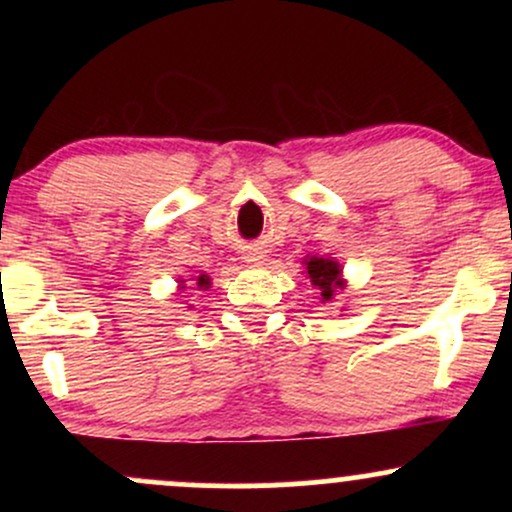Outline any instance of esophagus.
I'll return each mask as SVG.
<instances>
[{
  "label": "esophagus",
  "mask_w": 512,
  "mask_h": 512,
  "mask_svg": "<svg viewBox=\"0 0 512 512\" xmlns=\"http://www.w3.org/2000/svg\"><path fill=\"white\" fill-rule=\"evenodd\" d=\"M245 260H248V262H257V260H260V255H248V257H245Z\"/></svg>",
  "instance_id": "1"
}]
</instances>
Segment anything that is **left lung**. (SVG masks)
Returning a JSON list of instances; mask_svg holds the SVG:
<instances>
[{"label": "left lung", "mask_w": 512, "mask_h": 512, "mask_svg": "<svg viewBox=\"0 0 512 512\" xmlns=\"http://www.w3.org/2000/svg\"><path fill=\"white\" fill-rule=\"evenodd\" d=\"M303 267L305 279H310V284L320 291V303H332L334 296L346 289L344 267L334 257L308 255L303 260Z\"/></svg>", "instance_id": "obj_1"}]
</instances>
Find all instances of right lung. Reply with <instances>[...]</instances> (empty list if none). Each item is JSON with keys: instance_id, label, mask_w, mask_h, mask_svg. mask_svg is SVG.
<instances>
[{"instance_id": "right-lung-1", "label": "right lung", "mask_w": 512, "mask_h": 512, "mask_svg": "<svg viewBox=\"0 0 512 512\" xmlns=\"http://www.w3.org/2000/svg\"><path fill=\"white\" fill-rule=\"evenodd\" d=\"M187 279H178V291H182V289H187V284H185ZM195 284H197V289H202V291H207L209 286H211V279L207 274H199L197 279H195Z\"/></svg>"}]
</instances>
